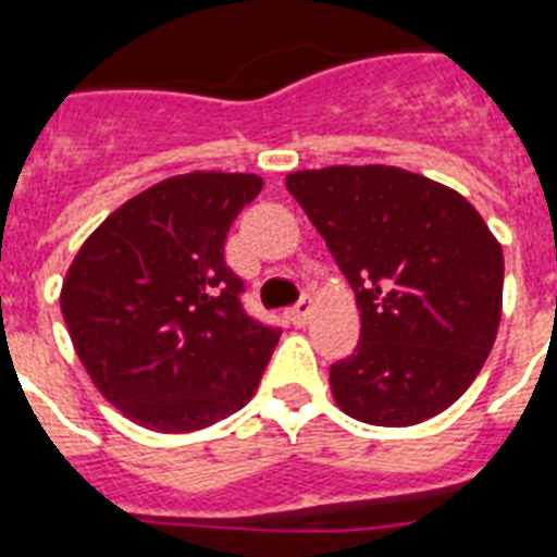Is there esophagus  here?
<instances>
[{"instance_id":"1","label":"esophagus","mask_w":557,"mask_h":557,"mask_svg":"<svg viewBox=\"0 0 557 557\" xmlns=\"http://www.w3.org/2000/svg\"><path fill=\"white\" fill-rule=\"evenodd\" d=\"M312 309H314L312 300H309V297H304V300H300V304H297L295 309L288 312V321L295 323V326H306V323H309V318H312Z\"/></svg>"}]
</instances>
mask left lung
Here are the masks:
<instances>
[{
	"instance_id": "obj_1",
	"label": "left lung",
	"mask_w": 557,
	"mask_h": 557,
	"mask_svg": "<svg viewBox=\"0 0 557 557\" xmlns=\"http://www.w3.org/2000/svg\"><path fill=\"white\" fill-rule=\"evenodd\" d=\"M288 193L356 292L361 341L330 370L358 422L433 419L480 375L503 314V248L466 196L387 164L297 170Z\"/></svg>"
}]
</instances>
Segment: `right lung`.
I'll return each mask as SVG.
<instances>
[{
	"mask_svg": "<svg viewBox=\"0 0 557 557\" xmlns=\"http://www.w3.org/2000/svg\"><path fill=\"white\" fill-rule=\"evenodd\" d=\"M253 173L193 170L124 201L81 245L60 309L100 396L159 433H193L251 401L280 332L248 318L225 236Z\"/></svg>",
	"mask_w": 557,
	"mask_h": 557,
	"instance_id": "obj_1",
	"label": "right lung"
}]
</instances>
